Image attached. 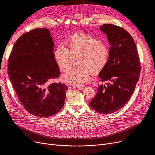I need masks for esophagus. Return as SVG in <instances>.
I'll use <instances>...</instances> for the list:
<instances>
[{"label": "esophagus", "instance_id": "1", "mask_svg": "<svg viewBox=\"0 0 155 155\" xmlns=\"http://www.w3.org/2000/svg\"><path fill=\"white\" fill-rule=\"evenodd\" d=\"M84 87V86H73V88H77L78 89V90H82V89H83V88Z\"/></svg>", "mask_w": 155, "mask_h": 155}]
</instances>
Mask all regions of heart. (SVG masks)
I'll return each instance as SVG.
<instances>
[{
	"label": "heart",
	"mask_w": 155,
	"mask_h": 155,
	"mask_svg": "<svg viewBox=\"0 0 155 155\" xmlns=\"http://www.w3.org/2000/svg\"><path fill=\"white\" fill-rule=\"evenodd\" d=\"M68 48L60 44L54 51V60L59 68L67 71L74 61L78 60L80 68H72L61 76L66 84L80 86L90 81L94 71L98 73L106 66L110 55L108 46L101 41L91 36L77 34L68 42Z\"/></svg>",
	"instance_id": "heart-1"
}]
</instances>
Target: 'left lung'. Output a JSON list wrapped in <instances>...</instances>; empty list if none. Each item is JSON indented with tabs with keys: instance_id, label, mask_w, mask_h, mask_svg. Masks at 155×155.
Wrapping results in <instances>:
<instances>
[{
	"instance_id": "8db88e82",
	"label": "left lung",
	"mask_w": 155,
	"mask_h": 155,
	"mask_svg": "<svg viewBox=\"0 0 155 155\" xmlns=\"http://www.w3.org/2000/svg\"><path fill=\"white\" fill-rule=\"evenodd\" d=\"M100 30L106 35L110 47L108 63L99 77L110 84L98 87L90 105L98 112L108 114L127 103L139 80L141 67L136 43L127 31L110 24H103Z\"/></svg>"
}]
</instances>
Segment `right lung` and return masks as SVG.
I'll return each mask as SVG.
<instances>
[{
	"label": "right lung",
	"mask_w": 155,
	"mask_h": 155,
	"mask_svg": "<svg viewBox=\"0 0 155 155\" xmlns=\"http://www.w3.org/2000/svg\"><path fill=\"white\" fill-rule=\"evenodd\" d=\"M50 31L39 28L22 35L15 43L8 63V75L25 109L48 117L63 107L68 87L53 83L60 71Z\"/></svg>",
	"instance_id": "obj_1"
}]
</instances>
